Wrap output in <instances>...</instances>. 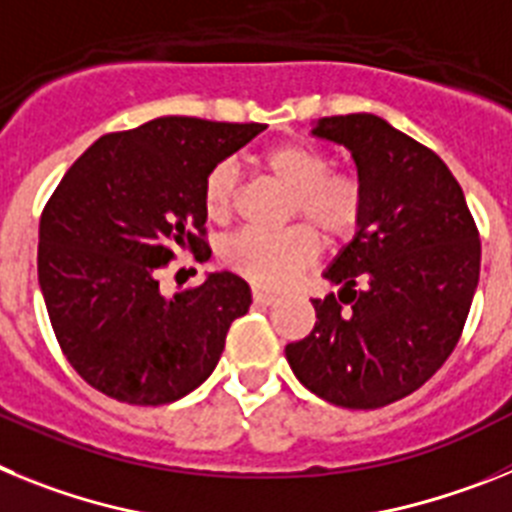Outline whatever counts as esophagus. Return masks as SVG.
Segmentation results:
<instances>
[{
    "label": "esophagus",
    "mask_w": 512,
    "mask_h": 512,
    "mask_svg": "<svg viewBox=\"0 0 512 512\" xmlns=\"http://www.w3.org/2000/svg\"><path fill=\"white\" fill-rule=\"evenodd\" d=\"M252 299H255V304H260V306H270V304H275V301H278L273 296V293L257 291V288H255V291H252Z\"/></svg>",
    "instance_id": "34e87169"
}]
</instances>
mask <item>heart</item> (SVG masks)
<instances>
[{
	"instance_id": "1",
	"label": "heart",
	"mask_w": 512,
	"mask_h": 512,
	"mask_svg": "<svg viewBox=\"0 0 512 512\" xmlns=\"http://www.w3.org/2000/svg\"><path fill=\"white\" fill-rule=\"evenodd\" d=\"M275 182L291 190L288 213L304 219L327 244L348 242L366 216V185L353 172L332 170L330 154L309 141H283L262 154ZM239 188L237 164L216 162L203 180V208L211 221H226ZM311 228V229H312ZM310 229V230H311ZM308 226L257 231L242 229L221 244V262L260 288H281L296 278L319 252V239Z\"/></svg>"
}]
</instances>
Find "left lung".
<instances>
[{
  "label": "left lung",
  "mask_w": 512,
  "mask_h": 512,
  "mask_svg": "<svg viewBox=\"0 0 512 512\" xmlns=\"http://www.w3.org/2000/svg\"><path fill=\"white\" fill-rule=\"evenodd\" d=\"M348 146L366 216L314 299V330L288 342L296 379L337 407L379 410L420 389L459 342L479 283V231L443 159L371 113L322 118Z\"/></svg>",
  "instance_id": "8db88e82"
}]
</instances>
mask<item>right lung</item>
I'll return each mask as SVG.
<instances>
[{"label":"right lung","mask_w":512,"mask_h":512,"mask_svg":"<svg viewBox=\"0 0 512 512\" xmlns=\"http://www.w3.org/2000/svg\"><path fill=\"white\" fill-rule=\"evenodd\" d=\"M262 123L167 115L105 133L61 177L41 216L38 281L66 361L105 397L159 407L211 376L250 286L234 273L159 291V273L206 242L203 180Z\"/></svg>","instance_id":"1"}]
</instances>
